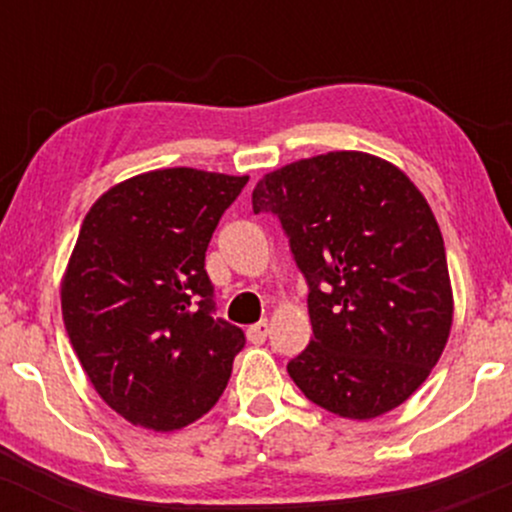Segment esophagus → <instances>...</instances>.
I'll return each instance as SVG.
<instances>
[{
	"label": "esophagus",
	"mask_w": 512,
	"mask_h": 512,
	"mask_svg": "<svg viewBox=\"0 0 512 512\" xmlns=\"http://www.w3.org/2000/svg\"><path fill=\"white\" fill-rule=\"evenodd\" d=\"M267 334H269V322L267 320L257 322V325L248 327V342L250 344H264Z\"/></svg>",
	"instance_id": "1"
}]
</instances>
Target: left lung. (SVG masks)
Listing matches in <instances>:
<instances>
[{
    "label": "left lung",
    "instance_id": "left-lung-1",
    "mask_svg": "<svg viewBox=\"0 0 512 512\" xmlns=\"http://www.w3.org/2000/svg\"><path fill=\"white\" fill-rule=\"evenodd\" d=\"M252 211L272 214L308 284L313 342L293 383L344 419L399 407L436 366L452 325L440 228L402 170L332 151L264 175Z\"/></svg>",
    "mask_w": 512,
    "mask_h": 512
}]
</instances>
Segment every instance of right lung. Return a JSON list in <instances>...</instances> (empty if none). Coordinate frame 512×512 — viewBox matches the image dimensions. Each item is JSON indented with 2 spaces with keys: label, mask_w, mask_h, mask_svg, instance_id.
<instances>
[{
  "label": "right lung",
  "mask_w": 512,
  "mask_h": 512,
  "mask_svg": "<svg viewBox=\"0 0 512 512\" xmlns=\"http://www.w3.org/2000/svg\"><path fill=\"white\" fill-rule=\"evenodd\" d=\"M248 175L166 168L93 204L62 281V317L88 380L129 424L175 431L219 402L245 346L216 317L204 257Z\"/></svg>",
  "instance_id": "add662e5"
}]
</instances>
